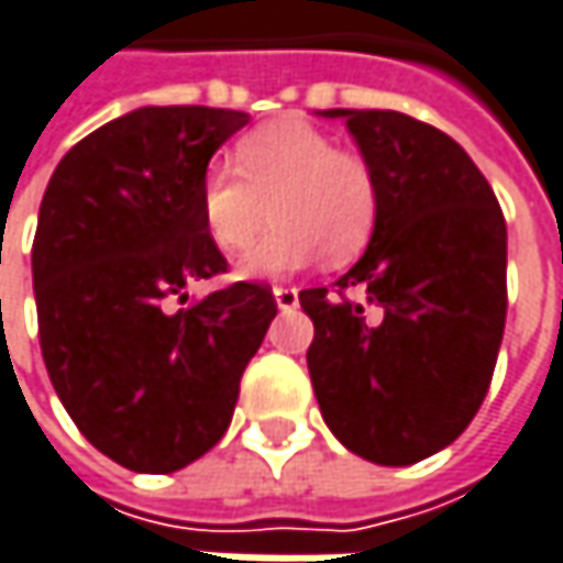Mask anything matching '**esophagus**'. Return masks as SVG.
<instances>
[{
    "instance_id": "1",
    "label": "esophagus",
    "mask_w": 563,
    "mask_h": 563,
    "mask_svg": "<svg viewBox=\"0 0 563 563\" xmlns=\"http://www.w3.org/2000/svg\"><path fill=\"white\" fill-rule=\"evenodd\" d=\"M274 299L280 312H292L299 306V289L296 286H274Z\"/></svg>"
}]
</instances>
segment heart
<instances>
[{
  "instance_id": "1",
  "label": "heart",
  "mask_w": 563,
  "mask_h": 563,
  "mask_svg": "<svg viewBox=\"0 0 563 563\" xmlns=\"http://www.w3.org/2000/svg\"><path fill=\"white\" fill-rule=\"evenodd\" d=\"M229 168H210L200 181V219L216 249L239 254L278 225L239 261L249 280L283 277L318 254L344 264L369 245L379 219V178L363 152L338 150L334 136L306 120H277L235 143ZM272 210L267 211L266 207Z\"/></svg>"
}]
</instances>
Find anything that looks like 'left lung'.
<instances>
[{"label":"left lung","instance_id":"obj_1","mask_svg":"<svg viewBox=\"0 0 563 563\" xmlns=\"http://www.w3.org/2000/svg\"><path fill=\"white\" fill-rule=\"evenodd\" d=\"M324 117H344L369 158L379 219L341 280L299 292L314 324V398L350 452L413 465L446 449L490 388L507 321V222L443 130L398 111Z\"/></svg>","mask_w":563,"mask_h":563}]
</instances>
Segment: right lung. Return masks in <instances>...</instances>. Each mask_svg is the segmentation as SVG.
Returning a JSON list of instances; mask_svg holds the SVG:
<instances>
[{"label": "right lung", "instance_id": "obj_1", "mask_svg": "<svg viewBox=\"0 0 563 563\" xmlns=\"http://www.w3.org/2000/svg\"><path fill=\"white\" fill-rule=\"evenodd\" d=\"M245 123L200 104L130 111L66 152L41 200V353L85 440L130 472H178L222 440L277 314L271 286L245 280L184 306L187 283L229 267L203 229L200 181Z\"/></svg>", "mask_w": 563, "mask_h": 563}]
</instances>
